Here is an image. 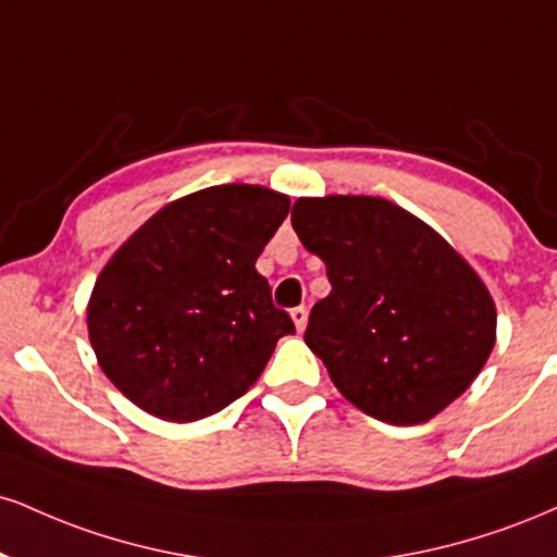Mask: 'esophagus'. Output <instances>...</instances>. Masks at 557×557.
Returning a JSON list of instances; mask_svg holds the SVG:
<instances>
[{
	"instance_id": "1",
	"label": "esophagus",
	"mask_w": 557,
	"mask_h": 557,
	"mask_svg": "<svg viewBox=\"0 0 557 557\" xmlns=\"http://www.w3.org/2000/svg\"><path fill=\"white\" fill-rule=\"evenodd\" d=\"M290 319H293V324H296V330H298V332H304V330H306V321H308V311H306V306H296V308H290Z\"/></svg>"
}]
</instances>
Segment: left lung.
<instances>
[{
    "mask_svg": "<svg viewBox=\"0 0 557 557\" xmlns=\"http://www.w3.org/2000/svg\"><path fill=\"white\" fill-rule=\"evenodd\" d=\"M290 220L332 285L306 345L355 407L414 425L467 392L495 345V306L433 227L379 197L298 199Z\"/></svg>",
    "mask_w": 557,
    "mask_h": 557,
    "instance_id": "left-lung-1",
    "label": "left lung"
}]
</instances>
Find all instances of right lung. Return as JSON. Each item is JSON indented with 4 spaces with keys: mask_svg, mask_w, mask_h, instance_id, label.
Wrapping results in <instances>:
<instances>
[{
    "mask_svg": "<svg viewBox=\"0 0 557 557\" xmlns=\"http://www.w3.org/2000/svg\"><path fill=\"white\" fill-rule=\"evenodd\" d=\"M290 210L225 184L152 214L100 272L87 332L103 373L145 412L191 423L244 397L296 332L257 259Z\"/></svg>",
    "mask_w": 557,
    "mask_h": 557,
    "instance_id": "obj_1",
    "label": "right lung"
}]
</instances>
